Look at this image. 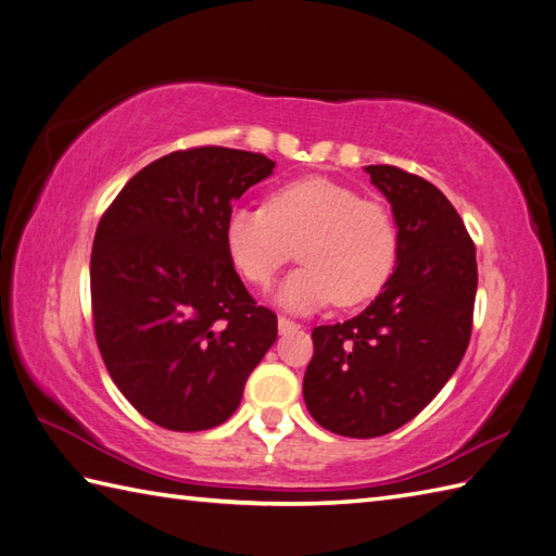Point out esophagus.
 I'll return each mask as SVG.
<instances>
[{
  "label": "esophagus",
  "mask_w": 556,
  "mask_h": 556,
  "mask_svg": "<svg viewBox=\"0 0 556 556\" xmlns=\"http://www.w3.org/2000/svg\"><path fill=\"white\" fill-rule=\"evenodd\" d=\"M277 325H279V334H289V332H296V329L301 327V325H296L293 320H289V317H279L277 320Z\"/></svg>",
  "instance_id": "esophagus-1"
}]
</instances>
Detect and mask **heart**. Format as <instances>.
Listing matches in <instances>:
<instances>
[{"label": "heart", "mask_w": 556, "mask_h": 556, "mask_svg": "<svg viewBox=\"0 0 556 556\" xmlns=\"http://www.w3.org/2000/svg\"><path fill=\"white\" fill-rule=\"evenodd\" d=\"M224 245L245 281L267 287L299 245V269L281 281L275 303L311 313L327 303L372 299L396 260L399 231L384 205L349 186L311 176L277 188L267 207H233Z\"/></svg>", "instance_id": "b5f03b06"}]
</instances>
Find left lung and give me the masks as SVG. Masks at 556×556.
Returning a JSON list of instances; mask_svg holds the SVG:
<instances>
[{"mask_svg":"<svg viewBox=\"0 0 556 556\" xmlns=\"http://www.w3.org/2000/svg\"><path fill=\"white\" fill-rule=\"evenodd\" d=\"M399 231L396 267L361 315L313 329L303 399L325 430L380 437L440 394L468 349L476 245L446 195L389 164L365 167Z\"/></svg>","mask_w":556,"mask_h":556,"instance_id":"1","label":"left lung"}]
</instances>
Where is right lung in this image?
Wrapping results in <instances>:
<instances>
[{
    "label": "right lung",
    "mask_w": 556,
    "mask_h": 556,
    "mask_svg": "<svg viewBox=\"0 0 556 556\" xmlns=\"http://www.w3.org/2000/svg\"><path fill=\"white\" fill-rule=\"evenodd\" d=\"M275 162L231 148L172 152L140 169L98 224L90 257L108 372L160 428H217L277 339L224 245L231 203Z\"/></svg>",
    "instance_id": "add662e5"
}]
</instances>
